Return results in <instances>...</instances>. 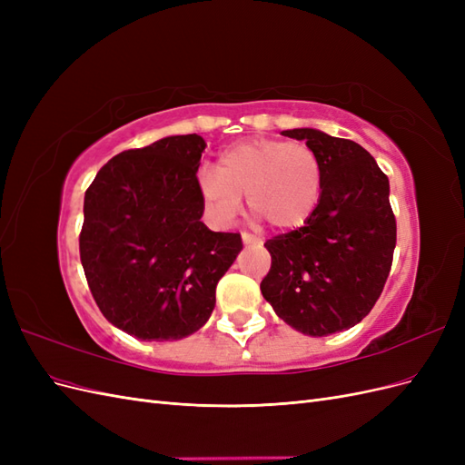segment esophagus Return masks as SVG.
<instances>
[{
	"label": "esophagus",
	"instance_id": "obj_1",
	"mask_svg": "<svg viewBox=\"0 0 465 465\" xmlns=\"http://www.w3.org/2000/svg\"><path fill=\"white\" fill-rule=\"evenodd\" d=\"M242 242L244 244H262V241L258 236H254V234H250V232H242Z\"/></svg>",
	"mask_w": 465,
	"mask_h": 465
}]
</instances>
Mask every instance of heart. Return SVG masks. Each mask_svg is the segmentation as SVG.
<instances>
[{"label":"heart","mask_w":465,"mask_h":465,"mask_svg":"<svg viewBox=\"0 0 465 465\" xmlns=\"http://www.w3.org/2000/svg\"><path fill=\"white\" fill-rule=\"evenodd\" d=\"M198 186L219 221H231L246 198L252 215L275 231L299 229L322 195L318 154L301 142L256 137L221 153L217 173L202 171Z\"/></svg>","instance_id":"heart-1"}]
</instances>
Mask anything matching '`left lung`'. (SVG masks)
Listing matches in <instances>:
<instances>
[{"instance_id": "left-lung-1", "label": "left lung", "mask_w": 465, "mask_h": 465, "mask_svg": "<svg viewBox=\"0 0 465 465\" xmlns=\"http://www.w3.org/2000/svg\"><path fill=\"white\" fill-rule=\"evenodd\" d=\"M320 159L322 195L302 227L272 236V267L263 299L277 316L306 335L353 328L382 294L396 248L390 182L372 154L351 139L301 128Z\"/></svg>"}]
</instances>
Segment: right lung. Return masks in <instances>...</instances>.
I'll use <instances>...</instances> for the list:
<instances>
[{
    "mask_svg": "<svg viewBox=\"0 0 465 465\" xmlns=\"http://www.w3.org/2000/svg\"><path fill=\"white\" fill-rule=\"evenodd\" d=\"M205 142L171 135L112 157L85 192L79 256L103 316L145 341L198 331L219 279L242 250L238 232L202 223Z\"/></svg>",
    "mask_w": 465,
    "mask_h": 465,
    "instance_id": "1",
    "label": "right lung"
}]
</instances>
